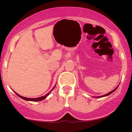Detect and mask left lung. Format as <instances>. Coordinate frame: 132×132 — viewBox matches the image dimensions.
I'll use <instances>...</instances> for the list:
<instances>
[{
	"mask_svg": "<svg viewBox=\"0 0 132 132\" xmlns=\"http://www.w3.org/2000/svg\"><path fill=\"white\" fill-rule=\"evenodd\" d=\"M117 87H116V88L114 89V90H112V91H111V92H109V93H108V94H105V95H101V96H98V97H97V98L103 97H105V96H107V95H110V94H112V92H114V91H115V90H116V89H117Z\"/></svg>",
	"mask_w": 132,
	"mask_h": 132,
	"instance_id": "left-lung-1",
	"label": "left lung"
}]
</instances>
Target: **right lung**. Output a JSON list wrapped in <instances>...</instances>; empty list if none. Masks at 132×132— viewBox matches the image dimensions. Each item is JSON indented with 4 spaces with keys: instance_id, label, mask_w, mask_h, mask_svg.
<instances>
[{
    "instance_id": "add662e5",
    "label": "right lung",
    "mask_w": 132,
    "mask_h": 132,
    "mask_svg": "<svg viewBox=\"0 0 132 132\" xmlns=\"http://www.w3.org/2000/svg\"><path fill=\"white\" fill-rule=\"evenodd\" d=\"M54 87H55V86H54V87H53V89ZM52 89V90H53ZM51 90H50V91L49 92H48V94H46L45 95H44V96H42V97H38V98H27V97H23V96H21V95H20L19 94H18L17 93H16L15 92V93L16 94V95H18V96L19 97H20V98H22V99H24V100H25V101H33V102H36V101H42V100H43V99H45V98L47 96H48V95H49V94L50 93V92H51Z\"/></svg>"
}]
</instances>
